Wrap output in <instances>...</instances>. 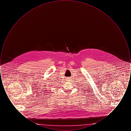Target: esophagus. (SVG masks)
<instances>
[{
	"instance_id": "obj_1",
	"label": "esophagus",
	"mask_w": 131,
	"mask_h": 131,
	"mask_svg": "<svg viewBox=\"0 0 131 131\" xmlns=\"http://www.w3.org/2000/svg\"><path fill=\"white\" fill-rule=\"evenodd\" d=\"M67 81H70V78H67Z\"/></svg>"
}]
</instances>
